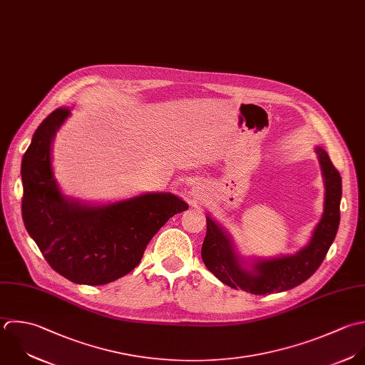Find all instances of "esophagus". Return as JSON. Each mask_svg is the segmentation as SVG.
<instances>
[{"instance_id": "34e87169", "label": "esophagus", "mask_w": 365, "mask_h": 365, "mask_svg": "<svg viewBox=\"0 0 365 365\" xmlns=\"http://www.w3.org/2000/svg\"><path fill=\"white\" fill-rule=\"evenodd\" d=\"M189 193H190V197H192L193 202L205 200V197L207 196V192H206L205 186H202V185H195V186H192V189H190Z\"/></svg>"}]
</instances>
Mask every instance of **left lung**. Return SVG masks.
<instances>
[{
    "instance_id": "obj_1",
    "label": "left lung",
    "mask_w": 365,
    "mask_h": 365,
    "mask_svg": "<svg viewBox=\"0 0 365 365\" xmlns=\"http://www.w3.org/2000/svg\"><path fill=\"white\" fill-rule=\"evenodd\" d=\"M324 179V210L309 243L294 255L260 259L240 256L230 235L209 215L202 259L222 283L252 294L287 292L312 277L323 263L340 225L341 176L327 152L316 146Z\"/></svg>"
}]
</instances>
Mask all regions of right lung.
<instances>
[{
    "label": "right lung",
    "mask_w": 365,
    "mask_h": 365,
    "mask_svg": "<svg viewBox=\"0 0 365 365\" xmlns=\"http://www.w3.org/2000/svg\"><path fill=\"white\" fill-rule=\"evenodd\" d=\"M69 115L66 108L49 113L22 156V220L56 273L76 284L101 286L132 272L158 230L189 206L166 192L103 205L65 196L53 176L51 152Z\"/></svg>",
    "instance_id": "add662e5"
}]
</instances>
